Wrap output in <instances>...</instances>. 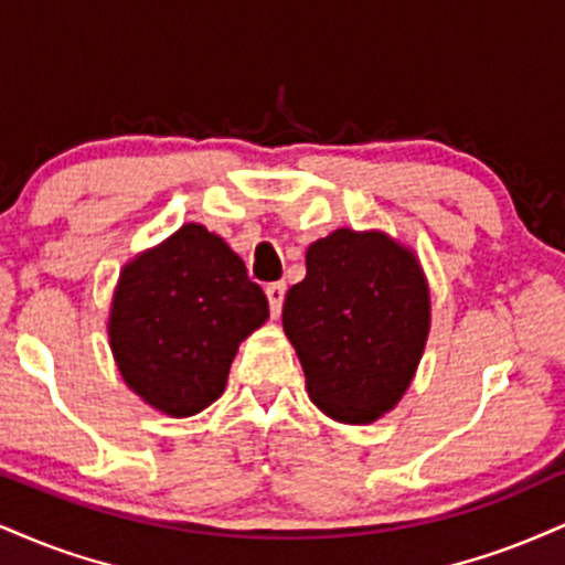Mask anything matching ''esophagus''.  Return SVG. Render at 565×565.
<instances>
[{
    "mask_svg": "<svg viewBox=\"0 0 565 565\" xmlns=\"http://www.w3.org/2000/svg\"><path fill=\"white\" fill-rule=\"evenodd\" d=\"M284 295H287V284H284V281H274V284H268V287H265V297H268L270 316H274V318H278V312H281Z\"/></svg>",
    "mask_w": 565,
    "mask_h": 565,
    "instance_id": "34e87169",
    "label": "esophagus"
}]
</instances>
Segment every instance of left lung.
I'll list each match as a JSON object with an SVG mask.
<instances>
[{
  "mask_svg": "<svg viewBox=\"0 0 565 565\" xmlns=\"http://www.w3.org/2000/svg\"><path fill=\"white\" fill-rule=\"evenodd\" d=\"M287 291L284 331L310 399L342 424H371L403 399L431 323L418 257L382 231L337 228L312 242Z\"/></svg>",
  "mask_w": 565,
  "mask_h": 565,
  "instance_id": "8db88e82",
  "label": "left lung"
}]
</instances>
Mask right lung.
Listing matches in <instances>:
<instances>
[{
	"label": "right lung",
	"instance_id": "right-lung-1",
	"mask_svg": "<svg viewBox=\"0 0 565 565\" xmlns=\"http://www.w3.org/2000/svg\"><path fill=\"white\" fill-rule=\"evenodd\" d=\"M268 318L242 257L200 223L124 265L110 334L120 376L154 411L186 418L226 390L239 342Z\"/></svg>",
	"mask_w": 565,
	"mask_h": 565
}]
</instances>
